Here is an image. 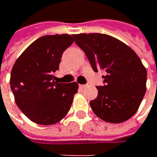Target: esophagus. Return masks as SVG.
<instances>
[{
  "label": "esophagus",
  "mask_w": 157,
  "mask_h": 157,
  "mask_svg": "<svg viewBox=\"0 0 157 157\" xmlns=\"http://www.w3.org/2000/svg\"><path fill=\"white\" fill-rule=\"evenodd\" d=\"M79 86H80V88H86V85H80Z\"/></svg>",
  "instance_id": "obj_1"
}]
</instances>
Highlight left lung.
I'll use <instances>...</instances> for the list:
<instances>
[{"instance_id": "1", "label": "left lung", "mask_w": 157, "mask_h": 157, "mask_svg": "<svg viewBox=\"0 0 157 157\" xmlns=\"http://www.w3.org/2000/svg\"><path fill=\"white\" fill-rule=\"evenodd\" d=\"M95 72L103 71L105 86H97L98 96L90 101L94 113L110 123L132 117L146 93L147 70L129 46L105 34L73 35Z\"/></svg>"}]
</instances>
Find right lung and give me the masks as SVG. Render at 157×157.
<instances>
[{
	"mask_svg": "<svg viewBox=\"0 0 157 157\" xmlns=\"http://www.w3.org/2000/svg\"><path fill=\"white\" fill-rule=\"evenodd\" d=\"M72 43L68 34L44 36L21 53L12 68L9 83L15 103L35 123H57L69 112L78 85L58 83L54 72Z\"/></svg>",
	"mask_w": 157,
	"mask_h": 157,
	"instance_id": "1",
	"label": "right lung"
}]
</instances>
